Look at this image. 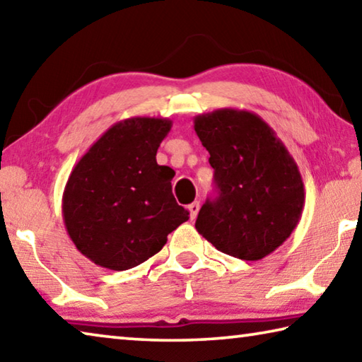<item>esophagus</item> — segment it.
<instances>
[{
  "instance_id": "obj_1",
  "label": "esophagus",
  "mask_w": 362,
  "mask_h": 362,
  "mask_svg": "<svg viewBox=\"0 0 362 362\" xmlns=\"http://www.w3.org/2000/svg\"><path fill=\"white\" fill-rule=\"evenodd\" d=\"M188 211H189V218L194 220L196 216H198V212H199V203H198V201H194V203L189 204L188 206Z\"/></svg>"
}]
</instances>
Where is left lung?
I'll use <instances>...</instances> for the list:
<instances>
[{
    "mask_svg": "<svg viewBox=\"0 0 362 362\" xmlns=\"http://www.w3.org/2000/svg\"><path fill=\"white\" fill-rule=\"evenodd\" d=\"M194 132L209 151L218 188L196 230L220 252L260 260L296 230L305 206L297 163L259 115L220 108L198 115Z\"/></svg>",
    "mask_w": 362,
    "mask_h": 362,
    "instance_id": "1",
    "label": "left lung"
}]
</instances>
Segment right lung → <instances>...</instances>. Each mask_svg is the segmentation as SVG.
Wrapping results in <instances>:
<instances>
[{"label":"right lung","mask_w":362,"mask_h":362,"mask_svg":"<svg viewBox=\"0 0 362 362\" xmlns=\"http://www.w3.org/2000/svg\"><path fill=\"white\" fill-rule=\"evenodd\" d=\"M173 121L134 116L115 122L73 168L62 196L66 233L95 265L122 272L158 254L188 220L174 170L156 163Z\"/></svg>","instance_id":"right-lung-1"}]
</instances>
